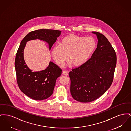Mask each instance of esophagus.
Returning a JSON list of instances; mask_svg holds the SVG:
<instances>
[{"label":"esophagus","mask_w":131,"mask_h":131,"mask_svg":"<svg viewBox=\"0 0 131 131\" xmlns=\"http://www.w3.org/2000/svg\"><path fill=\"white\" fill-rule=\"evenodd\" d=\"M63 74L65 76H67L68 75V72L67 71H63Z\"/></svg>","instance_id":"1"}]
</instances>
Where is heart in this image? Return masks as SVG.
I'll list each match as a JSON object with an SVG mask.
<instances>
[{"mask_svg":"<svg viewBox=\"0 0 131 131\" xmlns=\"http://www.w3.org/2000/svg\"><path fill=\"white\" fill-rule=\"evenodd\" d=\"M96 46L92 37L70 35L62 39L59 45H55L51 54L58 65L62 67L68 59L75 66H79L88 60Z\"/></svg>","mask_w":131,"mask_h":131,"instance_id":"1","label":"heart"}]
</instances>
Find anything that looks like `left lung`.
<instances>
[{
    "mask_svg": "<svg viewBox=\"0 0 131 131\" xmlns=\"http://www.w3.org/2000/svg\"><path fill=\"white\" fill-rule=\"evenodd\" d=\"M98 39L97 48L90 59L69 73L70 92L74 99L89 102L103 95L113 82L117 56L107 39L102 34L92 31Z\"/></svg>",
    "mask_w": 131,
    "mask_h": 131,
    "instance_id": "left-lung-1",
    "label": "left lung"
}]
</instances>
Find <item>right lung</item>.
<instances>
[{
  "instance_id": "obj_1",
  "label": "right lung",
  "mask_w": 131,
  "mask_h": 131,
  "mask_svg": "<svg viewBox=\"0 0 131 131\" xmlns=\"http://www.w3.org/2000/svg\"><path fill=\"white\" fill-rule=\"evenodd\" d=\"M61 31L54 30L40 29L28 34L22 40L16 55L15 67L18 85L28 97L35 100H43L53 93L56 80L61 75L62 70L54 63L50 62L46 69L32 72L26 64L24 50L27 42L39 39L46 41L50 50Z\"/></svg>"
}]
</instances>
